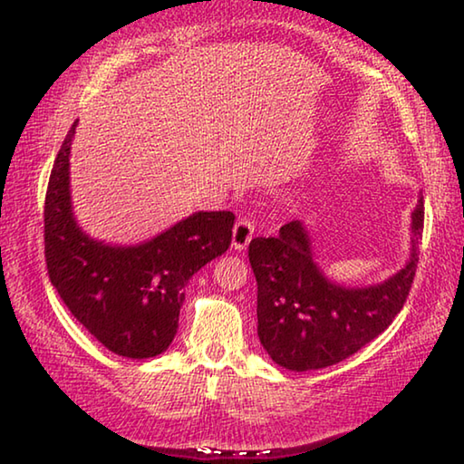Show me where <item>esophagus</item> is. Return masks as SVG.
I'll return each instance as SVG.
<instances>
[{"label": "esophagus", "mask_w": 464, "mask_h": 464, "mask_svg": "<svg viewBox=\"0 0 464 464\" xmlns=\"http://www.w3.org/2000/svg\"><path fill=\"white\" fill-rule=\"evenodd\" d=\"M254 221H249V218H241V221L235 223L233 227V239H231V246L235 251H243L247 246L251 237H254Z\"/></svg>", "instance_id": "34e87169"}]
</instances>
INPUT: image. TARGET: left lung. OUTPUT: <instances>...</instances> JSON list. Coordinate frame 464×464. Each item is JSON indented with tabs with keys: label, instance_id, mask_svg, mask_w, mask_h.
Wrapping results in <instances>:
<instances>
[{
	"label": "left lung",
	"instance_id": "left-lung-1",
	"mask_svg": "<svg viewBox=\"0 0 464 464\" xmlns=\"http://www.w3.org/2000/svg\"><path fill=\"white\" fill-rule=\"evenodd\" d=\"M410 256L401 270L374 285L350 286L317 264L303 221L280 227L278 237L249 243L257 282V335L286 371H319L342 362L391 325L410 295L420 260L423 198L411 213Z\"/></svg>",
	"mask_w": 464,
	"mask_h": 464
}]
</instances>
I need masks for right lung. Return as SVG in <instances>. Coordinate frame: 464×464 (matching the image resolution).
Listing matches in <instances>:
<instances>
[{"mask_svg": "<svg viewBox=\"0 0 464 464\" xmlns=\"http://www.w3.org/2000/svg\"><path fill=\"white\" fill-rule=\"evenodd\" d=\"M73 122L59 149L44 200L49 278L72 315L114 354L143 360L169 348L184 286L231 246L235 215L198 210L155 237L116 246L77 223L69 182Z\"/></svg>", "mask_w": 464, "mask_h": 464, "instance_id": "add662e5", "label": "right lung"}]
</instances>
